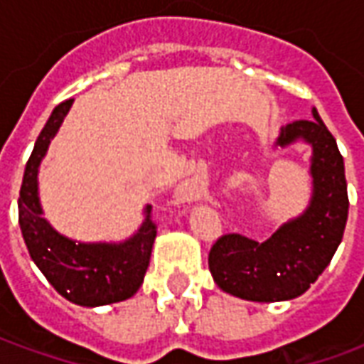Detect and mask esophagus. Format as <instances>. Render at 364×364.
<instances>
[{"label": "esophagus", "instance_id": "34e87169", "mask_svg": "<svg viewBox=\"0 0 364 364\" xmlns=\"http://www.w3.org/2000/svg\"><path fill=\"white\" fill-rule=\"evenodd\" d=\"M181 195L185 198H195L197 197V191H195V185H193V183H185V185H183L181 187Z\"/></svg>", "mask_w": 364, "mask_h": 364}]
</instances>
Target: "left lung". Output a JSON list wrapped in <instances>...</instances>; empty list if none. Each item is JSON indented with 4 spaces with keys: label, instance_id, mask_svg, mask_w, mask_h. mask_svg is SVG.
Wrapping results in <instances>:
<instances>
[{
    "label": "left lung",
    "instance_id": "left-lung-1",
    "mask_svg": "<svg viewBox=\"0 0 364 364\" xmlns=\"http://www.w3.org/2000/svg\"><path fill=\"white\" fill-rule=\"evenodd\" d=\"M312 114L282 127L274 142L281 148L296 140L312 146L310 205L263 244L240 234L216 240L208 269L224 292L252 302L292 300L316 282L343 240L349 213L343 156L316 109Z\"/></svg>",
    "mask_w": 364,
    "mask_h": 364
}]
</instances>
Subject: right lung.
<instances>
[{
  "label": "right lung",
  "instance_id": "right-lung-1",
  "mask_svg": "<svg viewBox=\"0 0 364 364\" xmlns=\"http://www.w3.org/2000/svg\"><path fill=\"white\" fill-rule=\"evenodd\" d=\"M72 103L74 99H68L54 107L36 138L19 191V226L31 257L52 287L70 302L93 308L134 296L150 265L158 226L148 205L142 226L132 237L120 244H82L58 234L43 218L38 167Z\"/></svg>",
  "mask_w": 364,
  "mask_h": 364
}]
</instances>
